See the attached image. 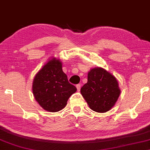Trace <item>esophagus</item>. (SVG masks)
<instances>
[{
    "instance_id": "1",
    "label": "esophagus",
    "mask_w": 150,
    "mask_h": 150,
    "mask_svg": "<svg viewBox=\"0 0 150 150\" xmlns=\"http://www.w3.org/2000/svg\"><path fill=\"white\" fill-rule=\"evenodd\" d=\"M76 88H77V91H80V88H81L80 84H77V85H76Z\"/></svg>"
}]
</instances>
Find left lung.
I'll return each mask as SVG.
<instances>
[{
    "label": "left lung",
    "mask_w": 150,
    "mask_h": 150,
    "mask_svg": "<svg viewBox=\"0 0 150 150\" xmlns=\"http://www.w3.org/2000/svg\"><path fill=\"white\" fill-rule=\"evenodd\" d=\"M80 92L93 111L104 113L112 108L121 93L119 83L112 74L100 67L91 68L87 82Z\"/></svg>",
    "instance_id": "8db88e82"
}]
</instances>
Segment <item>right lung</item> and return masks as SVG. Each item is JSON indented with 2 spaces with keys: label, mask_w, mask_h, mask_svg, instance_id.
Segmentation results:
<instances>
[{
  "label": "right lung",
  "mask_w": 150,
  "mask_h": 150,
  "mask_svg": "<svg viewBox=\"0 0 150 150\" xmlns=\"http://www.w3.org/2000/svg\"><path fill=\"white\" fill-rule=\"evenodd\" d=\"M32 91L35 100L45 110L55 112L66 107L77 89L68 82L60 59L52 57L35 75Z\"/></svg>",
  "instance_id": "add662e5"
}]
</instances>
